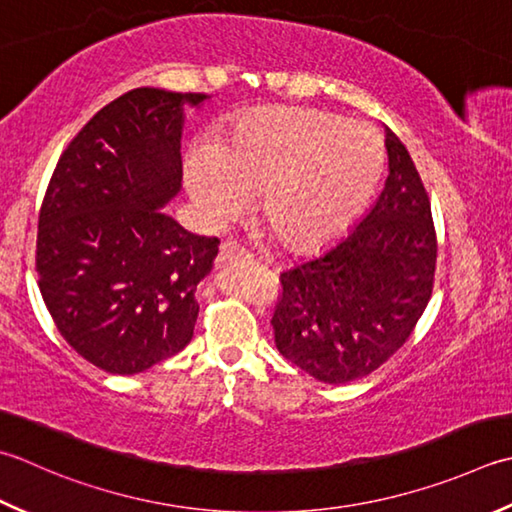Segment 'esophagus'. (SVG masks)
<instances>
[{"mask_svg":"<svg viewBox=\"0 0 512 512\" xmlns=\"http://www.w3.org/2000/svg\"><path fill=\"white\" fill-rule=\"evenodd\" d=\"M217 262L222 268H228V266H248L253 264V257H250L244 248H239L237 244L233 242H224L222 246H219V257Z\"/></svg>","mask_w":512,"mask_h":512,"instance_id":"esophagus-1","label":"esophagus"}]
</instances>
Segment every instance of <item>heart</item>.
Returning <instances> with one entry per match:
<instances>
[{"mask_svg":"<svg viewBox=\"0 0 512 512\" xmlns=\"http://www.w3.org/2000/svg\"><path fill=\"white\" fill-rule=\"evenodd\" d=\"M384 170L373 128L302 106L250 110L219 148L188 159V190L204 215L224 222L259 195V217L279 242L315 250L364 213Z\"/></svg>","mask_w":512,"mask_h":512,"instance_id":"obj_1","label":"heart"}]
</instances>
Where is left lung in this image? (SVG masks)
Returning <instances> with one entry per match:
<instances>
[{
    "label": "left lung",
    "instance_id": "obj_1",
    "mask_svg": "<svg viewBox=\"0 0 512 512\" xmlns=\"http://www.w3.org/2000/svg\"><path fill=\"white\" fill-rule=\"evenodd\" d=\"M388 179L342 242L279 275L275 344L326 384L366 377L404 346L433 295L437 237L428 193L386 128Z\"/></svg>",
    "mask_w": 512,
    "mask_h": 512
}]
</instances>
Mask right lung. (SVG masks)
Returning <instances> with one entry per match:
<instances>
[{
    "mask_svg": "<svg viewBox=\"0 0 512 512\" xmlns=\"http://www.w3.org/2000/svg\"><path fill=\"white\" fill-rule=\"evenodd\" d=\"M204 93L135 88L104 106L59 157L37 224V279L59 333L86 362L135 375L179 353L217 237L162 208L182 188L184 106Z\"/></svg>",
    "mask_w": 512,
    "mask_h": 512,
    "instance_id": "obj_1",
    "label": "right lung"
}]
</instances>
